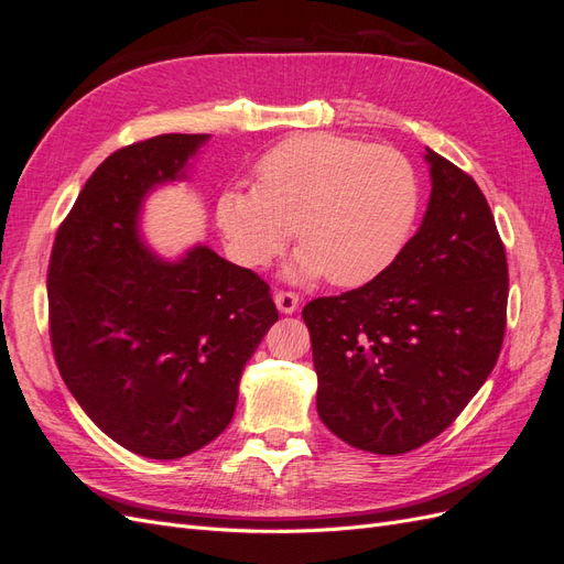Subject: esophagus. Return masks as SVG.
I'll list each match as a JSON object with an SVG mask.
<instances>
[{"label": "esophagus", "instance_id": "34e87169", "mask_svg": "<svg viewBox=\"0 0 564 564\" xmlns=\"http://www.w3.org/2000/svg\"><path fill=\"white\" fill-rule=\"evenodd\" d=\"M299 294H294V292H278L275 294V305H278V311L280 313H284V315H292V313H296L299 311Z\"/></svg>", "mask_w": 564, "mask_h": 564}]
</instances>
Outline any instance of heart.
<instances>
[{
  "mask_svg": "<svg viewBox=\"0 0 564 564\" xmlns=\"http://www.w3.org/2000/svg\"><path fill=\"white\" fill-rule=\"evenodd\" d=\"M253 187L216 202V226L237 261L268 265L292 240V280L336 286L373 280L400 253L419 212V178L400 150L336 133H305L270 148Z\"/></svg>",
  "mask_w": 564,
  "mask_h": 564,
  "instance_id": "heart-1",
  "label": "heart"
}]
</instances>
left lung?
<instances>
[{
	"instance_id": "obj_1",
	"label": "left lung",
	"mask_w": 564,
	"mask_h": 564,
	"mask_svg": "<svg viewBox=\"0 0 564 564\" xmlns=\"http://www.w3.org/2000/svg\"><path fill=\"white\" fill-rule=\"evenodd\" d=\"M431 199L383 272L303 308L317 414L350 447L395 456L449 429L499 360L508 263L477 183L431 148Z\"/></svg>"
}]
</instances>
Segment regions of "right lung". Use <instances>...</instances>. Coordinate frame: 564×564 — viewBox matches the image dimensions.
Masks as SVG:
<instances>
[{"label":"right lung","instance_id":"right-lung-1","mask_svg":"<svg viewBox=\"0 0 564 564\" xmlns=\"http://www.w3.org/2000/svg\"><path fill=\"white\" fill-rule=\"evenodd\" d=\"M207 133L127 145L84 183L48 263V334L61 377L117 445L181 458L235 414L242 369L278 322L256 272L197 245L166 261L145 247L143 199L187 176Z\"/></svg>","mask_w":564,"mask_h":564}]
</instances>
